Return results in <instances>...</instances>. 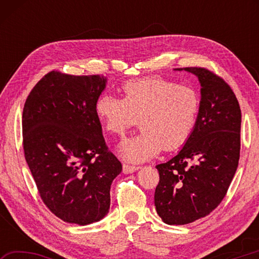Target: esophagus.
I'll list each match as a JSON object with an SVG mask.
<instances>
[{
	"label": "esophagus",
	"instance_id": "obj_1",
	"mask_svg": "<svg viewBox=\"0 0 259 259\" xmlns=\"http://www.w3.org/2000/svg\"><path fill=\"white\" fill-rule=\"evenodd\" d=\"M138 169H139V166H137V165H130L126 163H123V165H122V171H123V174L135 172L136 170H138Z\"/></svg>",
	"mask_w": 259,
	"mask_h": 259
}]
</instances>
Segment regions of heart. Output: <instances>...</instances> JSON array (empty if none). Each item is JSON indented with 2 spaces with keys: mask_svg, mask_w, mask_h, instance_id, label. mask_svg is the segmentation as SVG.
I'll list each match as a JSON object with an SVG mask.
<instances>
[{
  "mask_svg": "<svg viewBox=\"0 0 259 259\" xmlns=\"http://www.w3.org/2000/svg\"><path fill=\"white\" fill-rule=\"evenodd\" d=\"M122 93L123 99L107 94L100 96L96 113L105 128L120 137L139 119V134L120 147L126 161H145L162 147L176 150L190 138L201 108L195 88L160 76H146L125 82Z\"/></svg>",
  "mask_w": 259,
  "mask_h": 259,
  "instance_id": "obj_1",
  "label": "heart"
}]
</instances>
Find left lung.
Segmentation results:
<instances>
[{
    "label": "left lung",
    "mask_w": 259,
    "mask_h": 259,
    "mask_svg": "<svg viewBox=\"0 0 259 259\" xmlns=\"http://www.w3.org/2000/svg\"><path fill=\"white\" fill-rule=\"evenodd\" d=\"M184 69L201 83V108L184 147L155 166L160 175L155 209L169 225L190 224L216 209L225 198L240 159L241 109L233 90L207 68Z\"/></svg>",
    "instance_id": "obj_1"
}]
</instances>
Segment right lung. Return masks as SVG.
Listing matches in <instances>:
<instances>
[{"label": "right lung", "mask_w": 259, "mask_h": 259, "mask_svg": "<svg viewBox=\"0 0 259 259\" xmlns=\"http://www.w3.org/2000/svg\"><path fill=\"white\" fill-rule=\"evenodd\" d=\"M106 85L99 75L46 74L23 111L25 159L52 213L88 225L106 216L111 185L122 164L108 151L96 113Z\"/></svg>", "instance_id": "add662e5"}]
</instances>
